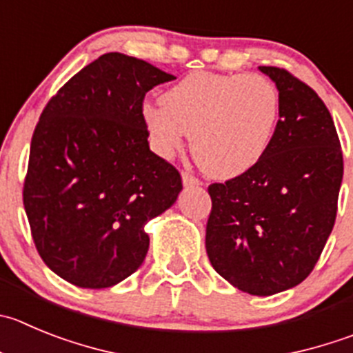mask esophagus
Returning <instances> with one entry per match:
<instances>
[{
  "label": "esophagus",
  "mask_w": 353,
  "mask_h": 353,
  "mask_svg": "<svg viewBox=\"0 0 353 353\" xmlns=\"http://www.w3.org/2000/svg\"><path fill=\"white\" fill-rule=\"evenodd\" d=\"M183 184L186 188H195V186H200V184H202V181H200L199 177L193 176V174L183 172Z\"/></svg>",
  "instance_id": "obj_1"
}]
</instances>
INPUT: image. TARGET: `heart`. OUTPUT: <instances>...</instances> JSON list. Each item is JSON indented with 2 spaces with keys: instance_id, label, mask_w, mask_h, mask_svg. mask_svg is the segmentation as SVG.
Returning a JSON list of instances; mask_svg holds the SVG:
<instances>
[{
  "instance_id": "1",
  "label": "heart",
  "mask_w": 353,
  "mask_h": 353,
  "mask_svg": "<svg viewBox=\"0 0 353 353\" xmlns=\"http://www.w3.org/2000/svg\"><path fill=\"white\" fill-rule=\"evenodd\" d=\"M144 104L143 121L154 150L172 157L192 134L200 169L232 179L256 167L268 151L279 118V92L259 74L193 72Z\"/></svg>"
}]
</instances>
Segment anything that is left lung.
<instances>
[{
    "instance_id": "1",
    "label": "left lung",
    "mask_w": 353,
    "mask_h": 353,
    "mask_svg": "<svg viewBox=\"0 0 353 353\" xmlns=\"http://www.w3.org/2000/svg\"><path fill=\"white\" fill-rule=\"evenodd\" d=\"M279 90L268 151L249 172L209 186L210 265L233 288L272 296L310 275L332 232L343 154L322 99L285 69L259 65Z\"/></svg>"
}]
</instances>
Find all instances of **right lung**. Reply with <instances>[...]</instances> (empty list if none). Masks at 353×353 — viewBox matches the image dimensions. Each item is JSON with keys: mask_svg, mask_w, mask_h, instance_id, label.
<instances>
[{"mask_svg": "<svg viewBox=\"0 0 353 353\" xmlns=\"http://www.w3.org/2000/svg\"><path fill=\"white\" fill-rule=\"evenodd\" d=\"M169 72L111 52L77 72L43 110L24 181V209L45 265L85 289L117 285L143 265L144 226L183 190L150 150L143 101Z\"/></svg>", "mask_w": 353, "mask_h": 353, "instance_id": "1", "label": "right lung"}]
</instances>
